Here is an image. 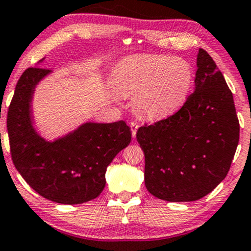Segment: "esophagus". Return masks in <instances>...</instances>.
I'll return each instance as SVG.
<instances>
[{"instance_id": "obj_1", "label": "esophagus", "mask_w": 251, "mask_h": 251, "mask_svg": "<svg viewBox=\"0 0 251 251\" xmlns=\"http://www.w3.org/2000/svg\"><path fill=\"white\" fill-rule=\"evenodd\" d=\"M129 127H131V131H132V137H135V133H137V129L139 127V125H138L137 122H131L129 123Z\"/></svg>"}]
</instances>
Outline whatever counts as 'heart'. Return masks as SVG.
I'll use <instances>...</instances> for the list:
<instances>
[{"instance_id":"heart-1","label":"heart","mask_w":251,"mask_h":251,"mask_svg":"<svg viewBox=\"0 0 251 251\" xmlns=\"http://www.w3.org/2000/svg\"><path fill=\"white\" fill-rule=\"evenodd\" d=\"M120 92L133 97L137 113L150 119L174 114L188 99L194 70L180 56L144 54L129 57L116 70Z\"/></svg>"}]
</instances>
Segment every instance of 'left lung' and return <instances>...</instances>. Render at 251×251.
I'll use <instances>...</instances> for the list:
<instances>
[{
	"mask_svg": "<svg viewBox=\"0 0 251 251\" xmlns=\"http://www.w3.org/2000/svg\"><path fill=\"white\" fill-rule=\"evenodd\" d=\"M238 139L231 91L212 57L200 48L194 93L175 114L137 132L146 189L168 201L201 200L226 177Z\"/></svg>",
	"mask_w": 251,
	"mask_h": 251,
	"instance_id": "1",
	"label": "left lung"
}]
</instances>
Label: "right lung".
Instances as JSON below:
<instances>
[{"mask_svg":"<svg viewBox=\"0 0 251 251\" xmlns=\"http://www.w3.org/2000/svg\"><path fill=\"white\" fill-rule=\"evenodd\" d=\"M51 71L30 67L16 83L8 109L7 128L14 165L33 190L60 204L94 200L105 188L113 158L131 143L125 122L86 123L55 142L33 127L30 102L36 85Z\"/></svg>","mask_w":251,"mask_h":251,"instance_id":"add662e5","label":"right lung"}]
</instances>
